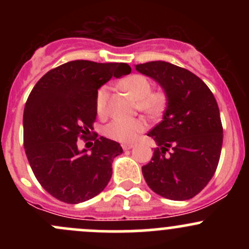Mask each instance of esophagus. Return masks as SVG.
Listing matches in <instances>:
<instances>
[{"instance_id":"obj_1","label":"esophagus","mask_w":249,"mask_h":249,"mask_svg":"<svg viewBox=\"0 0 249 249\" xmlns=\"http://www.w3.org/2000/svg\"><path fill=\"white\" fill-rule=\"evenodd\" d=\"M134 147V144H131V143H123L122 144V148L124 150H127V149H131V148Z\"/></svg>"}]
</instances>
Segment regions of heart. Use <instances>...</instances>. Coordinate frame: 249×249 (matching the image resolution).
Listing matches in <instances>:
<instances>
[{
  "instance_id": "heart-1",
  "label": "heart",
  "mask_w": 249,
  "mask_h": 249,
  "mask_svg": "<svg viewBox=\"0 0 249 249\" xmlns=\"http://www.w3.org/2000/svg\"><path fill=\"white\" fill-rule=\"evenodd\" d=\"M122 87L129 91L135 99L139 100L140 110L150 117H157L166 109L169 97L162 90L152 91V83L142 74H132L122 82ZM107 101L108 90L101 87L95 95V109L100 117L107 114ZM147 125L141 118L135 119H120L115 118L105 127V135L109 139L122 143H129L137 139L140 134L145 130Z\"/></svg>"
}]
</instances>
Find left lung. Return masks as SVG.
<instances>
[{
    "label": "left lung",
    "instance_id": "8db88e82",
    "mask_svg": "<svg viewBox=\"0 0 249 249\" xmlns=\"http://www.w3.org/2000/svg\"><path fill=\"white\" fill-rule=\"evenodd\" d=\"M157 80L169 102L164 119L148 136L158 143L142 166L150 189L170 200H189L207 185L217 170L223 144L219 108L210 88L196 74L165 61L136 65Z\"/></svg>",
    "mask_w": 249,
    "mask_h": 249
}]
</instances>
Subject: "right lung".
<instances>
[{
    "mask_svg": "<svg viewBox=\"0 0 249 249\" xmlns=\"http://www.w3.org/2000/svg\"><path fill=\"white\" fill-rule=\"evenodd\" d=\"M130 72L131 67L122 62L76 60L50 70L30 92L24 109L25 153L35 177L55 199L84 202L108 184L113 159L123 149L91 131L95 95L113 76ZM78 139L94 140L92 152H80Z\"/></svg>",
    "mask_w": 249,
    "mask_h": 249,
    "instance_id": "obj_1",
    "label": "right lung"
}]
</instances>
